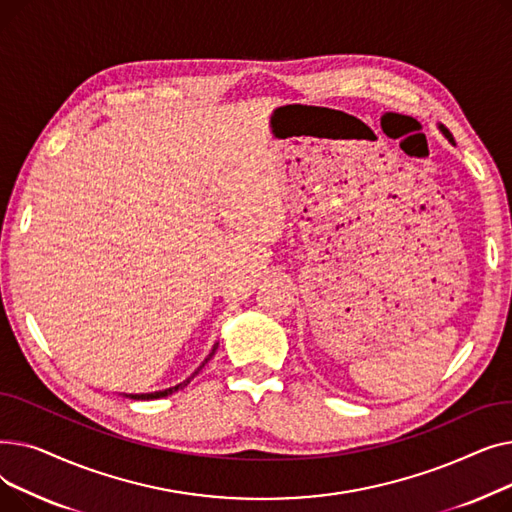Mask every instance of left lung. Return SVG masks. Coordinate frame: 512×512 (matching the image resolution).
Here are the masks:
<instances>
[{
	"label": "left lung",
	"instance_id": "obj_1",
	"mask_svg": "<svg viewBox=\"0 0 512 512\" xmlns=\"http://www.w3.org/2000/svg\"><path fill=\"white\" fill-rule=\"evenodd\" d=\"M440 128H442V132H444V137H446L450 143H454V141H452V134H450V130H448L446 126H440Z\"/></svg>",
	"mask_w": 512,
	"mask_h": 512
}]
</instances>
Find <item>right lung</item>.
Wrapping results in <instances>:
<instances>
[{
    "mask_svg": "<svg viewBox=\"0 0 512 512\" xmlns=\"http://www.w3.org/2000/svg\"><path fill=\"white\" fill-rule=\"evenodd\" d=\"M215 348H218V344H215V346H213V351L209 353V357H207V359H205V361L201 363V367H199V369H197V371H195V373L191 375V378H188L186 382H182V384H178V386H174V388H168V390H161V392H151V394H128V396H130V398H134V400H153V398H164V396H168V394H172V392L180 390L182 386H186L188 382H191V380L195 378V375H197V373H199V371H201V369L205 367V363H207V361H209V359H211V357L215 355Z\"/></svg>",
    "mask_w": 512,
    "mask_h": 512,
    "instance_id": "obj_1",
    "label": "right lung"
}]
</instances>
